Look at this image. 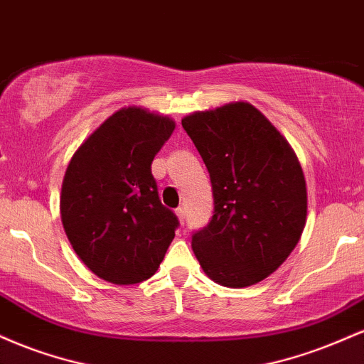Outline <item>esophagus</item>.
Segmentation results:
<instances>
[{
  "label": "esophagus",
  "instance_id": "1",
  "mask_svg": "<svg viewBox=\"0 0 364 364\" xmlns=\"http://www.w3.org/2000/svg\"><path fill=\"white\" fill-rule=\"evenodd\" d=\"M176 215L179 217V220H181L183 224H185V215H186V210H185V207H178L176 208Z\"/></svg>",
  "mask_w": 364,
  "mask_h": 364
}]
</instances>
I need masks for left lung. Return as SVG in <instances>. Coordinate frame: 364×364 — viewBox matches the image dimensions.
<instances>
[{
    "label": "left lung",
    "mask_w": 364,
    "mask_h": 364,
    "mask_svg": "<svg viewBox=\"0 0 364 364\" xmlns=\"http://www.w3.org/2000/svg\"><path fill=\"white\" fill-rule=\"evenodd\" d=\"M210 174L214 215L191 236L212 281L246 287L289 257L306 223L298 157L257 107L231 102L181 119Z\"/></svg>",
    "instance_id": "1"
}]
</instances>
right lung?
<instances>
[{"mask_svg": "<svg viewBox=\"0 0 364 364\" xmlns=\"http://www.w3.org/2000/svg\"><path fill=\"white\" fill-rule=\"evenodd\" d=\"M174 121L140 107L109 116L75 152L61 188V220L97 277L136 284L157 272L179 220L162 205L154 157Z\"/></svg>", "mask_w": 364, "mask_h": 364, "instance_id": "1", "label": "right lung"}]
</instances>
